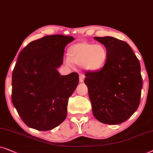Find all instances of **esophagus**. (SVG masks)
<instances>
[{
  "label": "esophagus",
  "instance_id": "obj_1",
  "mask_svg": "<svg viewBox=\"0 0 153 153\" xmlns=\"http://www.w3.org/2000/svg\"><path fill=\"white\" fill-rule=\"evenodd\" d=\"M79 80H80V82H83V81H84V79H85V75L82 74H80V76H79Z\"/></svg>",
  "mask_w": 153,
  "mask_h": 153
}]
</instances>
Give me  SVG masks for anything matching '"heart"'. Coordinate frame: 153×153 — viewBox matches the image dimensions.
Masks as SVG:
<instances>
[{
  "instance_id": "obj_1",
  "label": "heart",
  "mask_w": 153,
  "mask_h": 153,
  "mask_svg": "<svg viewBox=\"0 0 153 153\" xmlns=\"http://www.w3.org/2000/svg\"><path fill=\"white\" fill-rule=\"evenodd\" d=\"M69 58L66 62L82 64L85 70L94 71L102 68L107 59V51L104 46L100 44L94 45L89 42H78L69 47Z\"/></svg>"
}]
</instances>
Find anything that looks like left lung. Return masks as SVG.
<instances>
[{
  "label": "left lung",
  "instance_id": "left-lung-1",
  "mask_svg": "<svg viewBox=\"0 0 153 153\" xmlns=\"http://www.w3.org/2000/svg\"><path fill=\"white\" fill-rule=\"evenodd\" d=\"M94 39L104 45L107 59L101 70L85 74L93 114L102 123H123L140 104L143 87L140 62L123 40L110 36Z\"/></svg>",
  "mask_w": 153,
  "mask_h": 153
}]
</instances>
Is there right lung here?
I'll return each mask as SVG.
<instances>
[{
    "mask_svg": "<svg viewBox=\"0 0 153 153\" xmlns=\"http://www.w3.org/2000/svg\"><path fill=\"white\" fill-rule=\"evenodd\" d=\"M72 36H47L28 44L18 56L12 75V101L28 127L51 130L66 119L69 97L79 75H61L64 48Z\"/></svg>",
    "mask_w": 153,
    "mask_h": 153,
    "instance_id": "obj_1",
    "label": "right lung"
}]
</instances>
